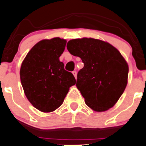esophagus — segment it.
Listing matches in <instances>:
<instances>
[{"label":"esophagus","mask_w":146,"mask_h":146,"mask_svg":"<svg viewBox=\"0 0 146 146\" xmlns=\"http://www.w3.org/2000/svg\"><path fill=\"white\" fill-rule=\"evenodd\" d=\"M73 76H75V78H76V79L77 78V72H76V70L73 71Z\"/></svg>","instance_id":"34e87169"}]
</instances>
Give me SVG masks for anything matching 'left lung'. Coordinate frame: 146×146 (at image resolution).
Listing matches in <instances>:
<instances>
[{"label": "left lung", "instance_id": "1", "mask_svg": "<svg viewBox=\"0 0 146 146\" xmlns=\"http://www.w3.org/2000/svg\"><path fill=\"white\" fill-rule=\"evenodd\" d=\"M67 49L84 63L76 86L86 105L98 112L112 108L128 83V66L121 53L110 43L91 38L69 40Z\"/></svg>", "mask_w": 146, "mask_h": 146}]
</instances>
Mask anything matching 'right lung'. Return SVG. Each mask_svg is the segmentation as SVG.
Returning a JSON list of instances; mask_svg holds the SVG:
<instances>
[{
	"label": "right lung",
	"mask_w": 146,
	"mask_h": 146,
	"mask_svg": "<svg viewBox=\"0 0 146 146\" xmlns=\"http://www.w3.org/2000/svg\"><path fill=\"white\" fill-rule=\"evenodd\" d=\"M66 45V40L60 38L40 40L21 65L20 77L25 96L42 112H52L60 107L70 87L76 83L59 60Z\"/></svg>",
	"instance_id": "add662e5"
}]
</instances>
